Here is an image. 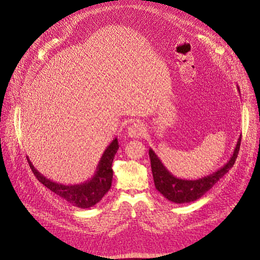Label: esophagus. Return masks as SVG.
Wrapping results in <instances>:
<instances>
[{
  "mask_svg": "<svg viewBox=\"0 0 260 260\" xmlns=\"http://www.w3.org/2000/svg\"><path fill=\"white\" fill-rule=\"evenodd\" d=\"M144 134V128L140 123H133L127 127V136L129 138H140Z\"/></svg>",
  "mask_w": 260,
  "mask_h": 260,
  "instance_id": "34e87169",
  "label": "esophagus"
}]
</instances>
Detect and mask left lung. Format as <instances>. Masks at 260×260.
Listing matches in <instances>:
<instances>
[{"label": "left lung", "instance_id": "1", "mask_svg": "<svg viewBox=\"0 0 260 260\" xmlns=\"http://www.w3.org/2000/svg\"><path fill=\"white\" fill-rule=\"evenodd\" d=\"M237 89L239 91L238 86ZM240 140L241 135L238 138V141L233 151V154L231 155L230 160L226 164L221 168H219L217 171L213 172V174L199 180H183L176 178L174 175L170 174L167 168L163 165L158 155L150 148L148 153L150 158L151 171L155 188H157L158 191L162 193L164 198H166L168 201L177 204L190 203L199 200L233 167L239 151Z\"/></svg>", "mask_w": 260, "mask_h": 260}]
</instances>
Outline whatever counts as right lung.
<instances>
[{"label": "right lung", "instance_id": "1", "mask_svg": "<svg viewBox=\"0 0 260 260\" xmlns=\"http://www.w3.org/2000/svg\"><path fill=\"white\" fill-rule=\"evenodd\" d=\"M118 148V140L117 138H115L112 143L107 147L105 152H103L93 178L77 185H63L56 182H52L34 168L28 157L27 161L34 176L37 177V179L43 185H45L51 191H53L73 206L84 209L90 208V207H93L98 202H100L101 199L110 190L113 179L112 164Z\"/></svg>", "mask_w": 260, "mask_h": 260}]
</instances>
